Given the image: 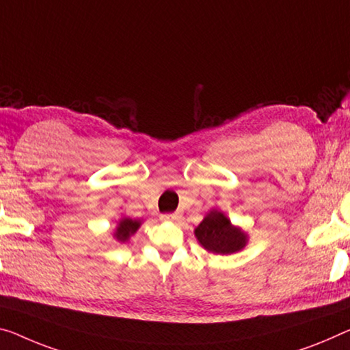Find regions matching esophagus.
I'll return each mask as SVG.
<instances>
[{
  "instance_id": "obj_1",
  "label": "esophagus",
  "mask_w": 350,
  "mask_h": 350,
  "mask_svg": "<svg viewBox=\"0 0 350 350\" xmlns=\"http://www.w3.org/2000/svg\"><path fill=\"white\" fill-rule=\"evenodd\" d=\"M164 220H172V222H175V220H178L181 217V213L180 211H175V213H169V214H163Z\"/></svg>"
}]
</instances>
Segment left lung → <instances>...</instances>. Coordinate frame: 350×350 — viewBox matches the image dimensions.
Returning a JSON list of instances; mask_svg holds the SVG:
<instances>
[{
	"instance_id": "obj_1",
	"label": "left lung",
	"mask_w": 350,
	"mask_h": 350,
	"mask_svg": "<svg viewBox=\"0 0 350 350\" xmlns=\"http://www.w3.org/2000/svg\"><path fill=\"white\" fill-rule=\"evenodd\" d=\"M203 249L214 255H231L243 250L249 243V234L219 209H211L193 230Z\"/></svg>"
}]
</instances>
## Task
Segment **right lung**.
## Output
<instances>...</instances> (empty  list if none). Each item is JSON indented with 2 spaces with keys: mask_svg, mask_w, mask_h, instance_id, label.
<instances>
[{
  "mask_svg": "<svg viewBox=\"0 0 350 350\" xmlns=\"http://www.w3.org/2000/svg\"><path fill=\"white\" fill-rule=\"evenodd\" d=\"M142 219H131V217H122L117 222V227L112 233V238L119 243H128L133 234H136V231L141 228Z\"/></svg>",
  "mask_w": 350,
  "mask_h": 350,
  "instance_id": "right-lung-1",
  "label": "right lung"
}]
</instances>
